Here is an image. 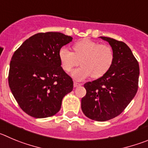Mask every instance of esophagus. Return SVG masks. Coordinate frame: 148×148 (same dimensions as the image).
<instances>
[{"instance_id":"34e87169","label":"esophagus","mask_w":148,"mask_h":148,"mask_svg":"<svg viewBox=\"0 0 148 148\" xmlns=\"http://www.w3.org/2000/svg\"><path fill=\"white\" fill-rule=\"evenodd\" d=\"M80 85H81L80 83H79V82H74V88H77V87L80 86Z\"/></svg>"}]
</instances>
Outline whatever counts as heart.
Instances as JSON below:
<instances>
[{
  "mask_svg": "<svg viewBox=\"0 0 148 148\" xmlns=\"http://www.w3.org/2000/svg\"><path fill=\"white\" fill-rule=\"evenodd\" d=\"M71 52L65 47L58 51V58L61 67L65 71L69 72L73 68L81 67L74 70L71 76L77 80H84L92 76L99 79L107 74L114 61V52L111 47L100 45L96 41L85 38L74 43Z\"/></svg>",
  "mask_w": 148,
  "mask_h": 148,
  "instance_id": "heart-1",
  "label": "heart"
}]
</instances>
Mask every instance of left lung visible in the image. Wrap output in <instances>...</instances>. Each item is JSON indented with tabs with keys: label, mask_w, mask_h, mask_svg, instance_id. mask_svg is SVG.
<instances>
[{
	"label": "left lung",
	"mask_w": 148,
	"mask_h": 148,
	"mask_svg": "<svg viewBox=\"0 0 148 148\" xmlns=\"http://www.w3.org/2000/svg\"><path fill=\"white\" fill-rule=\"evenodd\" d=\"M99 38L110 44L114 61L107 74L84 85L87 93L81 100V108L90 119L106 121L119 115L135 96L139 66L125 43L109 37Z\"/></svg>",
	"instance_id": "1"
}]
</instances>
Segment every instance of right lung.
<instances>
[{
  "instance_id": "obj_1",
  "label": "right lung",
  "mask_w": 148,
  "mask_h": 148,
  "mask_svg": "<svg viewBox=\"0 0 148 148\" xmlns=\"http://www.w3.org/2000/svg\"><path fill=\"white\" fill-rule=\"evenodd\" d=\"M72 39L61 33H39L25 40L14 53L9 88L20 108L31 117L55 114L63 97L72 91V79L58 58L59 49Z\"/></svg>"
}]
</instances>
